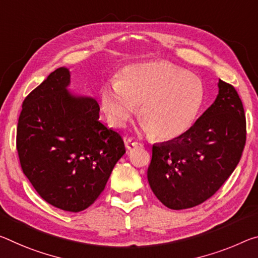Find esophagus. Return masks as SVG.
Listing matches in <instances>:
<instances>
[{"instance_id":"1","label":"esophagus","mask_w":258,"mask_h":258,"mask_svg":"<svg viewBox=\"0 0 258 258\" xmlns=\"http://www.w3.org/2000/svg\"><path fill=\"white\" fill-rule=\"evenodd\" d=\"M125 144H126V148L130 149V150H132V149H134V148H138V147H142V146H144V145L141 144L140 141L134 140V139H132V138L127 139Z\"/></svg>"}]
</instances>
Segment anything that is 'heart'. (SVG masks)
I'll return each mask as SVG.
<instances>
[{"label":"heart","mask_w":258,"mask_h":258,"mask_svg":"<svg viewBox=\"0 0 258 258\" xmlns=\"http://www.w3.org/2000/svg\"><path fill=\"white\" fill-rule=\"evenodd\" d=\"M202 100L200 81L169 62L134 65L101 92L102 108L113 126L124 127L140 107L144 128L159 140H173L187 132Z\"/></svg>","instance_id":"obj_1"}]
</instances>
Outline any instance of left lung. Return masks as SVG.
I'll use <instances>...</instances> for the list:
<instances>
[{"mask_svg":"<svg viewBox=\"0 0 258 258\" xmlns=\"http://www.w3.org/2000/svg\"><path fill=\"white\" fill-rule=\"evenodd\" d=\"M218 95L191 127L153 146L147 171L151 190L173 210L193 208L217 191L246 145V114L238 92L219 80Z\"/></svg>","mask_w":258,"mask_h":258,"instance_id":"8db88e82","label":"left lung"}]
</instances>
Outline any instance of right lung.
<instances>
[{
  "label": "right lung",
  "instance_id": "1",
  "mask_svg": "<svg viewBox=\"0 0 258 258\" xmlns=\"http://www.w3.org/2000/svg\"><path fill=\"white\" fill-rule=\"evenodd\" d=\"M70 71L59 68L23 102L17 151L24 174L58 209H87L103 191L122 155L119 133L102 124L92 97L68 92Z\"/></svg>",
  "mask_w": 258,
  "mask_h": 258
}]
</instances>
